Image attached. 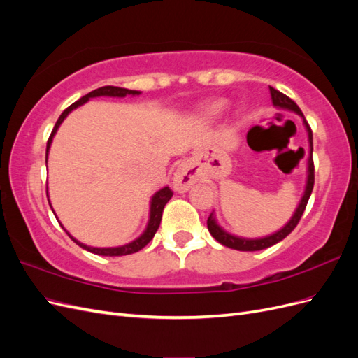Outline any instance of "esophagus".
Returning <instances> with one entry per match:
<instances>
[{"label":"esophagus","mask_w":358,"mask_h":358,"mask_svg":"<svg viewBox=\"0 0 358 358\" xmlns=\"http://www.w3.org/2000/svg\"><path fill=\"white\" fill-rule=\"evenodd\" d=\"M197 180H199V175H197V171L194 170V166L191 164V162H182V164H179V167L176 169L175 175H173L171 185L175 191L185 192Z\"/></svg>","instance_id":"34e87169"}]
</instances>
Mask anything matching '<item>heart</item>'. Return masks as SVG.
<instances>
[{"instance_id":"b5f03b06","label":"heart","mask_w":358,"mask_h":358,"mask_svg":"<svg viewBox=\"0 0 358 358\" xmlns=\"http://www.w3.org/2000/svg\"><path fill=\"white\" fill-rule=\"evenodd\" d=\"M224 107H225V101H216V103H213L210 107H209V115L210 116H218L222 110H224Z\"/></svg>"}]
</instances>
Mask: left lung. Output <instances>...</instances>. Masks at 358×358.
<instances>
[{
    "label": "left lung",
    "instance_id": "left-lung-1",
    "mask_svg": "<svg viewBox=\"0 0 358 358\" xmlns=\"http://www.w3.org/2000/svg\"><path fill=\"white\" fill-rule=\"evenodd\" d=\"M268 90H270V95H272V103H273L275 107H279V109H285V110H289V112H294V113H297V115H300L303 117V124H305V128H306V131H308V140H309L306 187H305V192H303L301 200H300V203L297 206L294 215L291 216V220L280 230L275 231L273 234H270V236L259 237V239H245V237H239V236H234V234L227 233L224 229H221V227L218 225V222H216V218H215V215L212 212L209 215V218H208V230H209V233L215 237V241H218L221 245H224L227 248H231V249H237V251H262V249H266L268 246H273L278 242L285 239V237L292 230L296 229V225L299 224L303 212H305L306 204L309 201V197H310L312 189H313V182H315V175H313V173H315V169H313V159H312V150H313V146H312V129H310L308 121L305 119V116H303L300 107L294 101H292L289 96H287L285 94H282L280 91L272 88V86H268Z\"/></svg>",
    "mask_w": 358,
    "mask_h": 358
}]
</instances>
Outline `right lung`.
I'll return each instance as SVG.
<instances>
[{"instance_id":"obj_1","label":"right lung","mask_w":358,"mask_h":358,"mask_svg":"<svg viewBox=\"0 0 358 358\" xmlns=\"http://www.w3.org/2000/svg\"><path fill=\"white\" fill-rule=\"evenodd\" d=\"M142 92L140 91H133V90H127V88H117V86H103V88H99L95 91H91L90 94L83 95L82 99L79 101L73 103L70 107H67L66 110H64L61 113V116L58 117V121L55 124V127H53L52 129V134L48 140V146H46V161H48V154H49V149H50V145H52V138L53 136L57 134L59 125L62 124L64 119H66L69 116V113L74 109H78L79 106L85 104L86 101H88L90 99H94V96H119V99H122V96H127V95H140ZM173 197V192L169 187H164L161 188L159 191H157L152 199H150V209H149V221H148V225L145 231L140 234L136 241L129 242L127 245H122V246H116V248H94V246H88L85 243H80L79 241H76L74 237L67 231V234L71 237V239L78 243L80 248L86 249V251H90L92 254H96V255H106V257H119V255H128V254H134L137 251H140V249L145 248L150 241H152V237L155 236L158 227H159V222H161V216H162V210H164V206L167 204V201ZM50 204V203H49ZM52 208V206H50ZM53 210V209H52ZM58 220V218H57Z\"/></svg>"}]
</instances>
